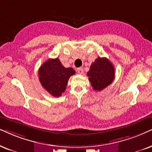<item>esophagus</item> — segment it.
<instances>
[{
    "label": "esophagus",
    "instance_id": "esophagus-1",
    "mask_svg": "<svg viewBox=\"0 0 152 152\" xmlns=\"http://www.w3.org/2000/svg\"><path fill=\"white\" fill-rule=\"evenodd\" d=\"M77 72L79 74H82L83 73V68H81V67H80V68L77 69Z\"/></svg>",
    "mask_w": 152,
    "mask_h": 152
}]
</instances>
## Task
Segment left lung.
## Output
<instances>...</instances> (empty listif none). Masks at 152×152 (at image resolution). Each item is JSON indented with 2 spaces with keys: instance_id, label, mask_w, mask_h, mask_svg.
<instances>
[{
  "instance_id": "obj_1",
  "label": "left lung",
  "mask_w": 152,
  "mask_h": 152,
  "mask_svg": "<svg viewBox=\"0 0 152 152\" xmlns=\"http://www.w3.org/2000/svg\"><path fill=\"white\" fill-rule=\"evenodd\" d=\"M87 76L93 90L101 91L113 82L115 70L108 59L99 57L92 63Z\"/></svg>"
}]
</instances>
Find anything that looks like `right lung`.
Instances as JSON below:
<instances>
[{"instance_id":"add662e5","label":"right lung","mask_w":152,"mask_h":152,"mask_svg":"<svg viewBox=\"0 0 152 152\" xmlns=\"http://www.w3.org/2000/svg\"><path fill=\"white\" fill-rule=\"evenodd\" d=\"M74 74V69L65 68L58 58L49 59L38 70L42 86L54 97L62 95L66 90L69 78Z\"/></svg>"}]
</instances>
